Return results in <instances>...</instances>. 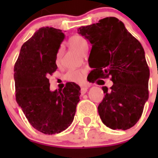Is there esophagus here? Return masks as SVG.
Masks as SVG:
<instances>
[{"mask_svg":"<svg viewBox=\"0 0 158 158\" xmlns=\"http://www.w3.org/2000/svg\"><path fill=\"white\" fill-rule=\"evenodd\" d=\"M88 89H89L88 87H82L81 89V94H85V93L88 91Z\"/></svg>","mask_w":158,"mask_h":158,"instance_id":"1","label":"esophagus"}]
</instances>
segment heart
Here are the masks:
<instances>
[{
    "label": "heart",
    "instance_id": "1",
    "mask_svg": "<svg viewBox=\"0 0 158 158\" xmlns=\"http://www.w3.org/2000/svg\"><path fill=\"white\" fill-rule=\"evenodd\" d=\"M69 45L73 48L78 51L79 53L82 54L83 52L87 50L88 48V42L87 40L81 35H73L69 39ZM62 51L60 48L56 54V64L59 65L62 61ZM85 74V69H70L65 74V79L67 81L74 83H82L84 81V77Z\"/></svg>",
    "mask_w": 158,
    "mask_h": 158
}]
</instances>
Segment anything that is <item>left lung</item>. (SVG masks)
<instances>
[{
    "instance_id": "8db88e82",
    "label": "left lung",
    "mask_w": 158,
    "mask_h": 158,
    "mask_svg": "<svg viewBox=\"0 0 158 158\" xmlns=\"http://www.w3.org/2000/svg\"><path fill=\"white\" fill-rule=\"evenodd\" d=\"M78 33L92 44L89 58L91 81L111 77L113 85L103 86L104 99L98 106L102 122L112 130L134 127L149 98L150 69L144 49L115 17L81 27Z\"/></svg>"
}]
</instances>
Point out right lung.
Here are the masks:
<instances>
[{"label":"right lung","instance_id":"1","mask_svg":"<svg viewBox=\"0 0 158 158\" xmlns=\"http://www.w3.org/2000/svg\"><path fill=\"white\" fill-rule=\"evenodd\" d=\"M65 35L41 27L25 42L14 66L16 100L35 129L58 134L72 123L80 101L81 88L67 82L61 91L50 90L48 76L56 71V54Z\"/></svg>","mask_w":158,"mask_h":158}]
</instances>
